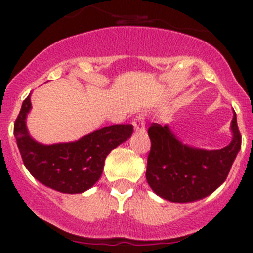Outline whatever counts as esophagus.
Instances as JSON below:
<instances>
[{
	"label": "esophagus",
	"instance_id": "obj_1",
	"mask_svg": "<svg viewBox=\"0 0 253 253\" xmlns=\"http://www.w3.org/2000/svg\"><path fill=\"white\" fill-rule=\"evenodd\" d=\"M133 125L135 131H139V133H143L144 131V115L139 114V115L133 120Z\"/></svg>",
	"mask_w": 253,
	"mask_h": 253
}]
</instances>
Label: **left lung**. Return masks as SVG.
Returning <instances> with one entry per match:
<instances>
[{
    "label": "left lung",
    "mask_w": 253,
    "mask_h": 253,
    "mask_svg": "<svg viewBox=\"0 0 253 253\" xmlns=\"http://www.w3.org/2000/svg\"><path fill=\"white\" fill-rule=\"evenodd\" d=\"M232 142L222 149L195 148L184 144L169 125L149 126L151 152L147 182L161 198L172 203H190L214 193L227 178L241 149V134L233 113Z\"/></svg>",
    "instance_id": "8db88e82"
}]
</instances>
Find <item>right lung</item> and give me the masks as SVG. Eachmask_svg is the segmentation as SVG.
Wrapping results in <instances>:
<instances>
[{
    "label": "right lung",
    "instance_id": "1",
    "mask_svg": "<svg viewBox=\"0 0 253 253\" xmlns=\"http://www.w3.org/2000/svg\"><path fill=\"white\" fill-rule=\"evenodd\" d=\"M30 95L24 100L13 134L26 169L39 182L59 193L81 194L99 181L105 158L133 134L131 124L109 125L69 143L45 146L29 135L26 116Z\"/></svg>",
    "mask_w": 253,
    "mask_h": 253
}]
</instances>
